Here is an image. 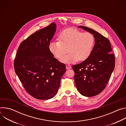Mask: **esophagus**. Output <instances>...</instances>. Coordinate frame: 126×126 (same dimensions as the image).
Instances as JSON below:
<instances>
[{"instance_id": "34e87169", "label": "esophagus", "mask_w": 126, "mask_h": 126, "mask_svg": "<svg viewBox=\"0 0 126 126\" xmlns=\"http://www.w3.org/2000/svg\"><path fill=\"white\" fill-rule=\"evenodd\" d=\"M71 68H72V67H71L70 65H66V68L67 70L70 69H71Z\"/></svg>"}]
</instances>
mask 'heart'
Here are the masks:
<instances>
[{"label": "heart", "instance_id": "1", "mask_svg": "<svg viewBox=\"0 0 126 126\" xmlns=\"http://www.w3.org/2000/svg\"><path fill=\"white\" fill-rule=\"evenodd\" d=\"M58 40L49 44V50L59 60L69 52L62 60L67 64L87 60L91 55L95 43L92 34L73 28L62 31L58 35Z\"/></svg>", "mask_w": 126, "mask_h": 126}]
</instances>
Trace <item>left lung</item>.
Returning a JSON list of instances; mask_svg holds the SVG:
<instances>
[{
  "label": "left lung",
  "mask_w": 126,
  "mask_h": 126,
  "mask_svg": "<svg viewBox=\"0 0 126 126\" xmlns=\"http://www.w3.org/2000/svg\"><path fill=\"white\" fill-rule=\"evenodd\" d=\"M93 34L95 45L89 57L74 65V80L79 92L86 97L100 94L106 88L115 68V56L110 42L104 36L90 28L79 26Z\"/></svg>",
  "instance_id": "1"
}]
</instances>
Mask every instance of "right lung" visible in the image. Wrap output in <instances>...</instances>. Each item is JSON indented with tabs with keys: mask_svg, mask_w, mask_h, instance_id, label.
I'll list each match as a JSON object with an SVG mask.
<instances>
[{
	"mask_svg": "<svg viewBox=\"0 0 126 126\" xmlns=\"http://www.w3.org/2000/svg\"><path fill=\"white\" fill-rule=\"evenodd\" d=\"M56 29L55 23L32 34L20 44L14 67L26 92L34 98L48 100L59 89L66 66L49 50V44Z\"/></svg>",
	"mask_w": 126,
	"mask_h": 126,
	"instance_id": "obj_1",
	"label": "right lung"
}]
</instances>
